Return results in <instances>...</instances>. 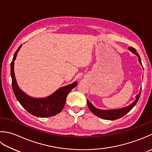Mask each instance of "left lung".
I'll return each mask as SVG.
<instances>
[{"instance_id": "1", "label": "left lung", "mask_w": 152, "mask_h": 152, "mask_svg": "<svg viewBox=\"0 0 152 152\" xmlns=\"http://www.w3.org/2000/svg\"><path fill=\"white\" fill-rule=\"evenodd\" d=\"M129 50H131L133 54H136L138 58V61L139 63H140L142 65V61H141V59L140 56L137 52V50L136 49L134 48H132V46H130L129 47ZM141 94V91L140 92V93L136 96V100L134 102L129 105V106H126L125 107H123V108H120V109H116V110H100L98 109V108L95 107L93 105H92L91 102H90L87 100V104L89 110L91 111L92 113H93L95 115H96L99 117H100L102 119H107V120H115V119H118L121 117H123L125 115H126V113L129 112L131 111L133 107H134L136 104H137V102L139 98H140V96Z\"/></svg>"}]
</instances>
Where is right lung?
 <instances>
[{
	"label": "right lung",
	"mask_w": 152,
	"mask_h": 152,
	"mask_svg": "<svg viewBox=\"0 0 152 152\" xmlns=\"http://www.w3.org/2000/svg\"><path fill=\"white\" fill-rule=\"evenodd\" d=\"M21 46L22 45H20L15 52L10 66L12 85L15 97L24 109L34 116L48 117L57 115L62 111L66 104L67 94L75 87L77 83L75 81L72 84L59 88L52 95L46 98H32L24 93L17 84L14 70V61Z\"/></svg>",
	"instance_id": "1"
}]
</instances>
